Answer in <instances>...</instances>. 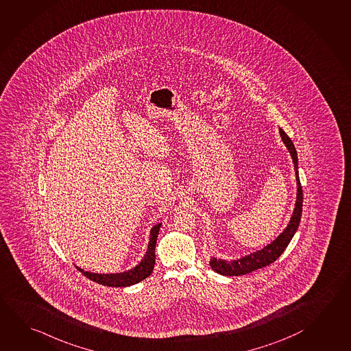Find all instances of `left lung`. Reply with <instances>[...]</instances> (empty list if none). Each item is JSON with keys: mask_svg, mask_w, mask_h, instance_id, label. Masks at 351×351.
<instances>
[{"mask_svg": "<svg viewBox=\"0 0 351 351\" xmlns=\"http://www.w3.org/2000/svg\"><path fill=\"white\" fill-rule=\"evenodd\" d=\"M280 134L283 143L286 145L288 151L292 156L294 169H295L297 186H298L297 188V202H295V208H294L293 215L291 217V221L285 231L274 240V243H269L260 251H256L254 254L241 257L236 261H223V260H217L215 257H213L210 260V266L217 274H223V276H243V274H251L256 269L266 267L268 265L274 263L282 255V252L286 250L288 243H291L292 237L300 226L302 206H303V191H302L300 174H298V157H297V151L294 148L293 142L288 137L287 134L282 128H280Z\"/></svg>", "mask_w": 351, "mask_h": 351, "instance_id": "obj_1", "label": "left lung"}]
</instances>
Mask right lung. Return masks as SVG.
<instances>
[{"label":"right lung","mask_w":351,"mask_h":351,"mask_svg":"<svg viewBox=\"0 0 351 351\" xmlns=\"http://www.w3.org/2000/svg\"><path fill=\"white\" fill-rule=\"evenodd\" d=\"M160 223H157L153 226L151 230V240L148 243V250H147L146 256L141 260L140 263L134 268L128 269L126 272L122 274H93V272H86L82 268L77 267L82 274L89 278L94 280L99 285L102 286H108V287H128L138 283L141 280L147 278L149 274H152L154 263H156V243H157V237L160 232Z\"/></svg>","instance_id":"add662e5"}]
</instances>
